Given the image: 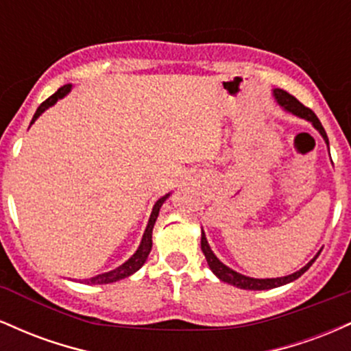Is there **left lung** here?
<instances>
[{
    "mask_svg": "<svg viewBox=\"0 0 351 351\" xmlns=\"http://www.w3.org/2000/svg\"><path fill=\"white\" fill-rule=\"evenodd\" d=\"M274 97H276L277 104H279L280 107H284L287 112H292L293 115H297V117H300V119H305V120H308V122H312L313 127H315L317 130L320 132V135L324 136L325 143L328 145L327 132H325V128L322 127L320 120L317 119V115L313 114V112L310 110L308 107H305L304 104H300L299 100L293 97V95L289 94V92L282 90V88H274ZM201 251H203L204 257H206L209 269H211V271L215 272L221 280L228 282V284H231V285H236V287H239V289H245V291H267V289L280 287V285L289 284V282L299 279L302 274H304L305 271H308L310 265L313 264V261H315L318 257V254H320V252H318L317 256L313 257V259L310 261L307 265H304L300 271L293 272V274H291V276L277 277V279H252V277H245V276H243V274L232 271V269H229L228 265H224L223 263H221V261L215 256V252L211 251V247H209L204 232H201Z\"/></svg>",
    "mask_w": 351,
    "mask_h": 351,
    "instance_id": "obj_1",
    "label": "left lung"
}]
</instances>
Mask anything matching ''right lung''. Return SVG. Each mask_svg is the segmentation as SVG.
<instances>
[{
  "label": "right lung",
  "instance_id": "add662e5",
  "mask_svg": "<svg viewBox=\"0 0 351 351\" xmlns=\"http://www.w3.org/2000/svg\"><path fill=\"white\" fill-rule=\"evenodd\" d=\"M71 87H72L71 84H67V86H62L60 88H58V92H54V94H52L49 99L44 100L41 106L38 107V110H36V114L33 117V120H31V123H34L36 119H38V117L41 115L44 110H46V108H49L51 106H54V104L58 102L59 99H62L64 95L69 94ZM168 196H170V193H168V195L162 196V198L156 201L155 206H153L150 219H148V226H147V229H145V232H143L142 243H140L138 249H136V252L134 254V256H132L130 259L127 261V263H123L122 265H119V267L114 269V271L106 272V274H99V276L82 280L84 284H112V282L122 280V279H125V277L132 276V274L136 272L140 267H142V265L145 264V261H147L148 254H150V251H152L153 226H155V221H156V217H158L160 208H162V204L165 203V199H167Z\"/></svg>",
  "mask_w": 351,
  "mask_h": 351
}]
</instances>
